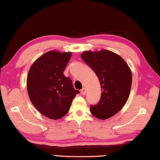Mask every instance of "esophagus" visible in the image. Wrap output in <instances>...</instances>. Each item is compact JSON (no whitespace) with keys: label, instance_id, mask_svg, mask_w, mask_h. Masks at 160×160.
I'll return each instance as SVG.
<instances>
[{"label":"esophagus","instance_id":"1","mask_svg":"<svg viewBox=\"0 0 160 160\" xmlns=\"http://www.w3.org/2000/svg\"><path fill=\"white\" fill-rule=\"evenodd\" d=\"M80 91H81V93H82V94H83V95H84V94H85V93H86V90H85V88H83Z\"/></svg>","mask_w":160,"mask_h":160}]
</instances>
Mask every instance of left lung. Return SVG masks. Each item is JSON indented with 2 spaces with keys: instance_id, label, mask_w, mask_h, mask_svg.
Returning <instances> with one entry per match:
<instances>
[{
  "instance_id": "8db88e82",
  "label": "left lung",
  "mask_w": 160,
  "mask_h": 160,
  "mask_svg": "<svg viewBox=\"0 0 160 160\" xmlns=\"http://www.w3.org/2000/svg\"><path fill=\"white\" fill-rule=\"evenodd\" d=\"M81 58L95 72L102 88L101 99L91 105L90 112L99 119H107L118 113L128 99L132 73L125 61L118 54L108 50L87 51Z\"/></svg>"
}]
</instances>
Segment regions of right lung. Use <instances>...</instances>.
<instances>
[{"label":"right lung","mask_w":160,"mask_h":160,"mask_svg":"<svg viewBox=\"0 0 160 160\" xmlns=\"http://www.w3.org/2000/svg\"><path fill=\"white\" fill-rule=\"evenodd\" d=\"M70 52L51 51L38 58L29 69L27 87L31 102L47 118L59 119L68 112L72 101L80 93L72 80L63 75Z\"/></svg>","instance_id":"1"}]
</instances>
